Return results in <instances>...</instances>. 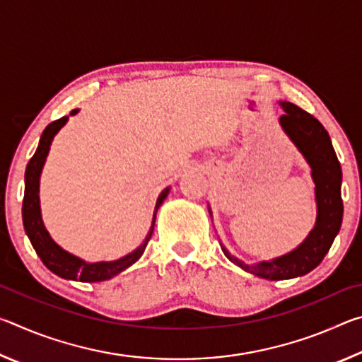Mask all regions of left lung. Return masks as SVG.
Instances as JSON below:
<instances>
[{
	"mask_svg": "<svg viewBox=\"0 0 362 362\" xmlns=\"http://www.w3.org/2000/svg\"><path fill=\"white\" fill-rule=\"evenodd\" d=\"M279 105L284 110V115L279 118L281 126L311 168L317 209L313 230L291 252L255 265H247L236 259L222 246L223 254L235 265L269 281L303 276L315 269L329 252L337 233L340 231L343 218L341 168L327 131L313 115L306 113L293 103L279 102ZM209 214L212 216L211 209Z\"/></svg>",
	"mask_w": 362,
	"mask_h": 362,
	"instance_id": "left-lung-1",
	"label": "left lung"
}]
</instances>
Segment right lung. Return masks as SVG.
<instances>
[{"label": "right lung", "instance_id": "right-lung-1", "mask_svg": "<svg viewBox=\"0 0 362 362\" xmlns=\"http://www.w3.org/2000/svg\"><path fill=\"white\" fill-rule=\"evenodd\" d=\"M78 110H73L70 115H76ZM69 121V116L52 121L51 124L41 134L38 148H36L35 155L30 159L25 169V193H23V204H22V218H23V228L28 236L30 243H32L36 254L40 255L41 262L51 269L52 273H56L57 276L73 281H83V283H99V281H105L116 276V274L124 272L126 268H129L132 263H136L140 257H142L144 250L148 244L153 228H155V218L159 206L163 204V201L166 199L169 194V187L163 189L161 194L158 196L155 212H153V220L148 233H146L144 243L140 246L132 250L131 254L121 257L118 260L113 262H84L79 257L66 252L57 243L49 236L45 223L41 218V207H40V175L42 166H45L46 156L51 148L52 139L56 134L62 129L65 122Z\"/></svg>", "mask_w": 362, "mask_h": 362}]
</instances>
